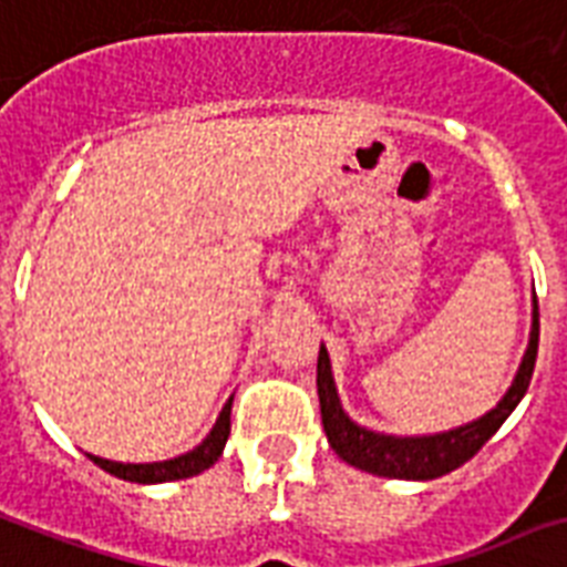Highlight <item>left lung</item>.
<instances>
[{"mask_svg": "<svg viewBox=\"0 0 567 567\" xmlns=\"http://www.w3.org/2000/svg\"><path fill=\"white\" fill-rule=\"evenodd\" d=\"M538 354V301L533 296V324H529L527 351L520 357V365L515 371L513 383L497 401L495 410L486 415L460 424V427L442 430V433H424V436H392V433H378L357 424L339 401L337 380L330 369L328 348H319V362H316V386H319L321 424L328 433L330 447L337 451L339 460L354 465L360 471L378 474L389 480H436L447 471L460 468L495 436L497 427L513 415L520 398L527 395L529 378L536 369Z\"/></svg>", "mask_w": 567, "mask_h": 567, "instance_id": "8db88e82", "label": "left lung"}]
</instances>
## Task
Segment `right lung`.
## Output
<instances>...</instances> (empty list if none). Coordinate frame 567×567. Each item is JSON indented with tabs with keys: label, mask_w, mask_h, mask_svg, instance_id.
Here are the masks:
<instances>
[{
	"label": "right lung",
	"mask_w": 567,
	"mask_h": 567,
	"mask_svg": "<svg viewBox=\"0 0 567 567\" xmlns=\"http://www.w3.org/2000/svg\"><path fill=\"white\" fill-rule=\"evenodd\" d=\"M230 404H234V398H228V404L221 406L219 419H216L210 433L202 439V445H196L187 454L175 456V460H163V463H113V460H102V456H87L99 468H104L113 477L128 480V483H146L148 486V483H172V480L196 477V474L210 468L225 451V442H228L230 433Z\"/></svg>",
	"instance_id": "right-lung-1"
}]
</instances>
